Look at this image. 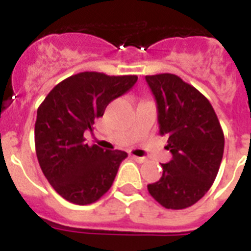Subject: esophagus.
Wrapping results in <instances>:
<instances>
[{"label": "esophagus", "instance_id": "1", "mask_svg": "<svg viewBox=\"0 0 251 251\" xmlns=\"http://www.w3.org/2000/svg\"><path fill=\"white\" fill-rule=\"evenodd\" d=\"M133 159L135 161H138V163H146L147 161V159L146 157H139V156H133Z\"/></svg>", "mask_w": 251, "mask_h": 251}]
</instances>
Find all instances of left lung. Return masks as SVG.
Here are the masks:
<instances>
[{"mask_svg":"<svg viewBox=\"0 0 251 251\" xmlns=\"http://www.w3.org/2000/svg\"><path fill=\"white\" fill-rule=\"evenodd\" d=\"M157 104L159 133L167 135L172 160L163 176L147 185L168 210L197 203L212 186L224 152V133L214 108L195 87L175 74L146 75Z\"/></svg>","mask_w":251,"mask_h":251,"instance_id":"8db88e82","label":"left lung"}]
</instances>
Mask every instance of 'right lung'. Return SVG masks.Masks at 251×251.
<instances>
[{"mask_svg": "<svg viewBox=\"0 0 251 251\" xmlns=\"http://www.w3.org/2000/svg\"><path fill=\"white\" fill-rule=\"evenodd\" d=\"M137 75H106L84 72L64 79L37 108L35 122L36 156L45 178L64 199L91 204L109 190L125 151L88 146L92 131L112 100L131 88Z\"/></svg>", "mask_w": 251, "mask_h": 251, "instance_id": "add662e5", "label": "right lung"}]
</instances>
